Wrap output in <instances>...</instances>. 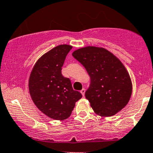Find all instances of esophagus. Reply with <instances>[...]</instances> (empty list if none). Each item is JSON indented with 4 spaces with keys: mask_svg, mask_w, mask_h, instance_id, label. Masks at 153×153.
<instances>
[{
    "mask_svg": "<svg viewBox=\"0 0 153 153\" xmlns=\"http://www.w3.org/2000/svg\"><path fill=\"white\" fill-rule=\"evenodd\" d=\"M85 89H84H84H82V90H81V91H80V92L81 93H82V96H84V94H85Z\"/></svg>",
    "mask_w": 153,
    "mask_h": 153,
    "instance_id": "obj_1",
    "label": "esophagus"
}]
</instances>
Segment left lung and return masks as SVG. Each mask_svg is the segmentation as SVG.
<instances>
[{"mask_svg":"<svg viewBox=\"0 0 153 153\" xmlns=\"http://www.w3.org/2000/svg\"><path fill=\"white\" fill-rule=\"evenodd\" d=\"M72 56L90 76L85 97L96 114L111 117L127 105L132 94V82L125 66L115 56L95 46L79 48Z\"/></svg>","mask_w":153,"mask_h":153,"instance_id":"obj_1","label":"left lung"}]
</instances>
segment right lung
<instances>
[{"mask_svg": "<svg viewBox=\"0 0 153 153\" xmlns=\"http://www.w3.org/2000/svg\"><path fill=\"white\" fill-rule=\"evenodd\" d=\"M72 46L59 45L37 61L29 77L28 88L36 106L48 117L67 119L75 103L82 97L74 90L71 81L62 74L64 61Z\"/></svg>", "mask_w": 153, "mask_h": 153, "instance_id": "right-lung-1", "label": "right lung"}]
</instances>
